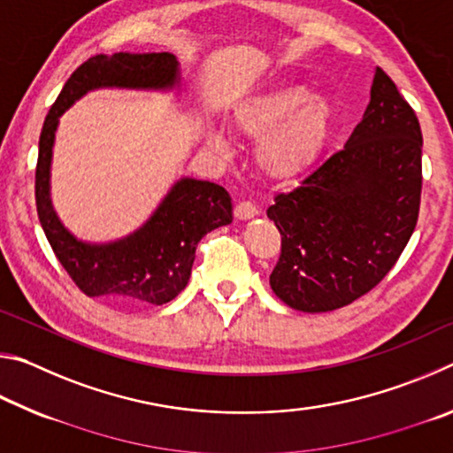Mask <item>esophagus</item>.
Wrapping results in <instances>:
<instances>
[{
    "mask_svg": "<svg viewBox=\"0 0 453 453\" xmlns=\"http://www.w3.org/2000/svg\"><path fill=\"white\" fill-rule=\"evenodd\" d=\"M234 216L237 218V219H250V218H254V216H257V205L254 203V202H240L234 208Z\"/></svg>",
    "mask_w": 453,
    "mask_h": 453,
    "instance_id": "1",
    "label": "esophagus"
}]
</instances>
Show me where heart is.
<instances>
[{"mask_svg": "<svg viewBox=\"0 0 453 453\" xmlns=\"http://www.w3.org/2000/svg\"><path fill=\"white\" fill-rule=\"evenodd\" d=\"M334 110L326 99L310 97L303 86H280L245 99L232 113V132L242 140L259 142V170L273 181H291L313 170L327 148ZM224 151V135H210Z\"/></svg>", "mask_w": 453, "mask_h": 453, "instance_id": "1", "label": "heart"}]
</instances>
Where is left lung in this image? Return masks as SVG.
I'll return each instance as SVG.
<instances>
[{"label":"left lung","instance_id":"1","mask_svg":"<svg viewBox=\"0 0 453 453\" xmlns=\"http://www.w3.org/2000/svg\"><path fill=\"white\" fill-rule=\"evenodd\" d=\"M421 143L416 111L378 67L343 150L267 208L281 235L270 286L283 303L332 311L386 278L418 224Z\"/></svg>","mask_w":453,"mask_h":453}]
</instances>
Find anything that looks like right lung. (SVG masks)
<instances>
[{
    "mask_svg": "<svg viewBox=\"0 0 453 453\" xmlns=\"http://www.w3.org/2000/svg\"><path fill=\"white\" fill-rule=\"evenodd\" d=\"M178 59L170 51H119L94 56L75 70L45 116L35 165L37 218L72 281L88 297L137 305L172 302L188 286L199 240L232 221V197L211 181L183 178L159 203L143 227L105 245L78 242L59 224L50 202L51 148L59 116L96 88H172Z\"/></svg>",
    "mask_w": 453,
    "mask_h": 453,
    "instance_id": "right-lung-1",
    "label": "right lung"
}]
</instances>
